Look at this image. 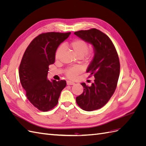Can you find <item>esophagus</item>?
<instances>
[{
  "label": "esophagus",
  "instance_id": "34e87169",
  "mask_svg": "<svg viewBox=\"0 0 146 146\" xmlns=\"http://www.w3.org/2000/svg\"><path fill=\"white\" fill-rule=\"evenodd\" d=\"M75 83L74 82H72V81H67V85H74Z\"/></svg>",
  "mask_w": 146,
  "mask_h": 146
}]
</instances>
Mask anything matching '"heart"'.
<instances>
[{
    "label": "heart",
    "mask_w": 146,
    "mask_h": 146,
    "mask_svg": "<svg viewBox=\"0 0 146 146\" xmlns=\"http://www.w3.org/2000/svg\"><path fill=\"white\" fill-rule=\"evenodd\" d=\"M70 46L72 48L74 52L76 54L78 57H83L85 55L88 50V45L87 42L81 39H77L73 41ZM63 46L61 45L59 46L57 48L55 52V58L56 60L59 59L60 55L62 54L63 50ZM81 72V69L77 66H74V67H70L68 68L66 70V76L69 78H74L78 74Z\"/></svg>",
    "instance_id": "1"
}]
</instances>
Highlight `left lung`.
Returning <instances> with one entry per match:
<instances>
[{"instance_id":"left-lung-1","label":"left lung","mask_w":146,"mask_h":146,"mask_svg":"<svg viewBox=\"0 0 146 146\" xmlns=\"http://www.w3.org/2000/svg\"><path fill=\"white\" fill-rule=\"evenodd\" d=\"M74 34L93 46L94 55L86 70L94 77L91 86L82 83L83 92L76 98L78 105L87 111L103 107L111 98L117 86L120 63L111 39L96 29L80 30Z\"/></svg>"}]
</instances>
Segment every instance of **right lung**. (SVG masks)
I'll use <instances>...</instances> for the list:
<instances>
[{"mask_svg":"<svg viewBox=\"0 0 146 146\" xmlns=\"http://www.w3.org/2000/svg\"><path fill=\"white\" fill-rule=\"evenodd\" d=\"M70 34L47 32L39 35L30 42L22 58L19 69L21 83L28 100L40 111L54 108L66 86L65 80H48L47 74L48 66L55 62L57 48Z\"/></svg>","mask_w":146,"mask_h":146,"instance_id":"1","label":"right lung"}]
</instances>
